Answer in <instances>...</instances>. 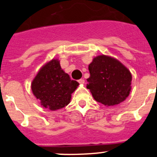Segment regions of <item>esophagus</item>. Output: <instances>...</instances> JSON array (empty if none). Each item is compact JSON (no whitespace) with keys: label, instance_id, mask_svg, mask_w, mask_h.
I'll list each match as a JSON object with an SVG mask.
<instances>
[{"label":"esophagus","instance_id":"obj_1","mask_svg":"<svg viewBox=\"0 0 157 157\" xmlns=\"http://www.w3.org/2000/svg\"><path fill=\"white\" fill-rule=\"evenodd\" d=\"M78 82H79L80 84H84V83H85V80L83 79V78H81V79L78 80Z\"/></svg>","mask_w":157,"mask_h":157}]
</instances>
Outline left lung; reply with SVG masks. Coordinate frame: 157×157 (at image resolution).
<instances>
[{
  "label": "left lung",
  "instance_id": "left-lung-1",
  "mask_svg": "<svg viewBox=\"0 0 157 157\" xmlns=\"http://www.w3.org/2000/svg\"><path fill=\"white\" fill-rule=\"evenodd\" d=\"M90 78L86 88L95 101L113 106L125 101L131 90L132 75L117 59L100 55L89 64Z\"/></svg>",
  "mask_w": 157,
  "mask_h": 157
}]
</instances>
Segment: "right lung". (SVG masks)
I'll return each instance as SVG.
<instances>
[{"label":"right lung","mask_w":157,"mask_h":157,"mask_svg":"<svg viewBox=\"0 0 157 157\" xmlns=\"http://www.w3.org/2000/svg\"><path fill=\"white\" fill-rule=\"evenodd\" d=\"M78 85L61 68L59 59H52L39 69L31 82V90L43 108L56 111L70 103Z\"/></svg>","instance_id":"1"}]
</instances>
